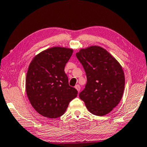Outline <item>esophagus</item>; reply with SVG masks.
<instances>
[{"instance_id": "34e87169", "label": "esophagus", "mask_w": 147, "mask_h": 147, "mask_svg": "<svg viewBox=\"0 0 147 147\" xmlns=\"http://www.w3.org/2000/svg\"><path fill=\"white\" fill-rule=\"evenodd\" d=\"M75 88H76V90L78 91V92H80V86L79 84H77V85H76Z\"/></svg>"}]
</instances>
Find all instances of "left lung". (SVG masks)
<instances>
[{"label": "left lung", "mask_w": 147, "mask_h": 147, "mask_svg": "<svg viewBox=\"0 0 147 147\" xmlns=\"http://www.w3.org/2000/svg\"><path fill=\"white\" fill-rule=\"evenodd\" d=\"M86 74L87 83L79 96L95 115L111 112L122 98L125 86L122 67L102 47L92 46L76 54Z\"/></svg>", "instance_id": "1"}]
</instances>
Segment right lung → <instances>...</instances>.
I'll return each mask as SVG.
<instances>
[{
    "mask_svg": "<svg viewBox=\"0 0 147 147\" xmlns=\"http://www.w3.org/2000/svg\"><path fill=\"white\" fill-rule=\"evenodd\" d=\"M73 50L53 47L39 53L30 63L26 76V92L38 113L49 118L63 115L78 90L70 86L65 66Z\"/></svg>",
    "mask_w": 147,
    "mask_h": 147,
    "instance_id": "obj_1",
    "label": "right lung"
}]
</instances>
